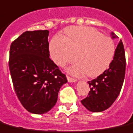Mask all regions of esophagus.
<instances>
[{
  "instance_id": "1",
  "label": "esophagus",
  "mask_w": 133,
  "mask_h": 133,
  "mask_svg": "<svg viewBox=\"0 0 133 133\" xmlns=\"http://www.w3.org/2000/svg\"><path fill=\"white\" fill-rule=\"evenodd\" d=\"M67 79H68V81L69 82H77V79H74V78H72V77L69 76H67Z\"/></svg>"
}]
</instances>
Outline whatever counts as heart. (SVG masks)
I'll return each mask as SVG.
<instances>
[{"label":"heart","instance_id":"1","mask_svg":"<svg viewBox=\"0 0 133 133\" xmlns=\"http://www.w3.org/2000/svg\"><path fill=\"white\" fill-rule=\"evenodd\" d=\"M65 33L66 37L56 35L50 42L49 53L55 63L63 67L77 57L79 61L70 67L68 72L89 77L98 76L109 68L116 52L110 37L88 26H70Z\"/></svg>","mask_w":133,"mask_h":133}]
</instances>
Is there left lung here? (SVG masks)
Instances as JSON below:
<instances>
[{
    "label": "left lung",
    "instance_id": "obj_1",
    "mask_svg": "<svg viewBox=\"0 0 133 133\" xmlns=\"http://www.w3.org/2000/svg\"><path fill=\"white\" fill-rule=\"evenodd\" d=\"M113 39L118 36L111 33ZM125 73V56L123 44L120 40L114 58L109 68L96 79L88 82L89 96L81 103L91 112H102L109 109L118 97L123 84Z\"/></svg>",
    "mask_w": 133,
    "mask_h": 133
}]
</instances>
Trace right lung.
I'll use <instances>...</instances> for the list:
<instances>
[{"instance_id":"1","label":"right lung","mask_w":133,"mask_h":133,"mask_svg":"<svg viewBox=\"0 0 133 133\" xmlns=\"http://www.w3.org/2000/svg\"><path fill=\"white\" fill-rule=\"evenodd\" d=\"M48 30L25 31L10 46L9 68L15 91L24 109L44 114L56 104L65 75L50 59Z\"/></svg>"}]
</instances>
